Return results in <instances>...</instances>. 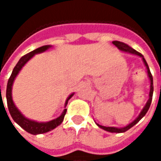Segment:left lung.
<instances>
[{
	"label": "left lung",
	"mask_w": 161,
	"mask_h": 161,
	"mask_svg": "<svg viewBox=\"0 0 161 161\" xmlns=\"http://www.w3.org/2000/svg\"><path fill=\"white\" fill-rule=\"evenodd\" d=\"M113 44H114L115 47H117L119 50L121 51H124V52H128V53H133V54H136V55H139L141 56L142 58V61H143V63H144V64H145L146 68H147V71H148V75H149V78H150V80H151V90H150V97H149V100L147 101L146 103L145 107L143 108V109L142 110V112L140 113L139 116L135 119V120L132 122L131 124H129L127 126L124 127V128H116V127H106V126H103V125H97L98 126L100 127V128H102L104 130H106V131H108V132H110V133H125V132H126L127 130H129L131 127H133L134 125H136L138 122H139L144 115L146 114V113L148 112V110H149V108H150V106H151V104H152V95H153V78H152V73H151V71H150V69H149V66H148V64H147V62H146V60L143 57V55L142 54L139 52H137L136 50H134L133 48H132L131 47H129L128 45L126 44H125V43H123V42H120V41H114L113 42Z\"/></svg>",
	"instance_id": "left-lung-1"
}]
</instances>
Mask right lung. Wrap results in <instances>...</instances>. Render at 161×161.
I'll return each mask as SVG.
<instances>
[{"mask_svg": "<svg viewBox=\"0 0 161 161\" xmlns=\"http://www.w3.org/2000/svg\"><path fill=\"white\" fill-rule=\"evenodd\" d=\"M50 47V46H43V47H38L36 49H35L34 51L30 52V53H27L25 55H23L21 58L19 59V61L18 62V64H16L14 67L12 73L9 77V80H8V84H7V90H6V98H7V105H8V109L9 111V114L11 115L12 119L15 121L16 123L21 126L25 131H27L28 133H31V134H39V133H45L51 131L54 129L55 127H57L59 125L62 124V122L64 121V115L66 114L67 109H64V112L62 113V114L57 117L56 119L50 121V122H47V123H38V122H35V121H31L26 118L23 114L19 111V109L16 108V106L14 105V103L12 101V97H11V89H12V84L13 81L15 80L16 76L18 75V73L19 72V71L21 70V68L26 64V63L28 62V60L32 58L36 53H42L45 52L46 50H47ZM1 88V87H0ZM1 91V89H0ZM73 94L70 95V97L67 98L65 105H67L68 100L71 98ZM10 120V119H9Z\"/></svg>", "mask_w": 161, "mask_h": 161, "instance_id": "1", "label": "right lung"}]
</instances>
